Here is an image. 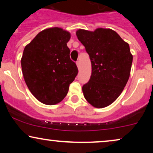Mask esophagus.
<instances>
[{"mask_svg": "<svg viewBox=\"0 0 153 153\" xmlns=\"http://www.w3.org/2000/svg\"><path fill=\"white\" fill-rule=\"evenodd\" d=\"M76 65H77V67H78L79 69L80 68V64H79V61H77L76 62Z\"/></svg>", "mask_w": 153, "mask_h": 153, "instance_id": "1", "label": "esophagus"}]
</instances>
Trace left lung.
I'll return each mask as SVG.
<instances>
[{"mask_svg":"<svg viewBox=\"0 0 153 153\" xmlns=\"http://www.w3.org/2000/svg\"><path fill=\"white\" fill-rule=\"evenodd\" d=\"M76 34L92 66L91 79L82 87L83 95L94 107H106L119 97L129 79L133 60L129 46L109 28L79 29Z\"/></svg>","mask_w":153,"mask_h":153,"instance_id":"1","label":"left lung"}]
</instances>
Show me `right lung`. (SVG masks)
I'll return each mask as SVG.
<instances>
[{
    "instance_id": "1",
    "label": "right lung",
    "mask_w": 153,
    "mask_h": 153,
    "mask_svg": "<svg viewBox=\"0 0 153 153\" xmlns=\"http://www.w3.org/2000/svg\"><path fill=\"white\" fill-rule=\"evenodd\" d=\"M70 39V33L54 27L41 31L24 48L21 63L25 82L42 103L61 102L78 74L67 46Z\"/></svg>"
}]
</instances>
